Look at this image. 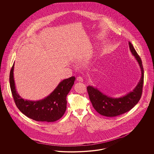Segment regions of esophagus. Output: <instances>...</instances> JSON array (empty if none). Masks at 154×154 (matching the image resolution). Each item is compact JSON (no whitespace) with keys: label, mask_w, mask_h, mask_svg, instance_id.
<instances>
[{"label":"esophagus","mask_w":154,"mask_h":154,"mask_svg":"<svg viewBox=\"0 0 154 154\" xmlns=\"http://www.w3.org/2000/svg\"><path fill=\"white\" fill-rule=\"evenodd\" d=\"M77 80L78 81H79V82H83V79H82V78L81 77H78Z\"/></svg>","instance_id":"obj_1"}]
</instances>
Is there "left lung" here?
<instances>
[{"label":"left lung","mask_w":154,"mask_h":154,"mask_svg":"<svg viewBox=\"0 0 154 154\" xmlns=\"http://www.w3.org/2000/svg\"><path fill=\"white\" fill-rule=\"evenodd\" d=\"M129 47L141 70L140 79L132 91L119 97H113L103 94L93 86L87 87L89 99L94 108L103 116L113 117L126 112L134 107L141 98L144 81V69L141 58L131 42H129Z\"/></svg>","instance_id":"8db88e82"}]
</instances>
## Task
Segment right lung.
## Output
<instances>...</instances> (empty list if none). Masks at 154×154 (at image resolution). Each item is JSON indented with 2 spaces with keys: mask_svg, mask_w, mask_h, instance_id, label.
<instances>
[{
  "mask_svg": "<svg viewBox=\"0 0 154 154\" xmlns=\"http://www.w3.org/2000/svg\"><path fill=\"white\" fill-rule=\"evenodd\" d=\"M14 69V63L10 73V85L16 106L21 112L35 121L45 122L56 121L63 116L66 110V96L73 85L75 77L60 81L49 95L42 100H25L16 89Z\"/></svg>",
  "mask_w": 154,
  "mask_h": 154,
  "instance_id": "1",
  "label": "right lung"
}]
</instances>
